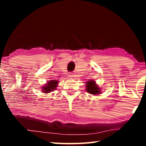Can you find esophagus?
<instances>
[{
    "instance_id": "34e87169",
    "label": "esophagus",
    "mask_w": 146,
    "mask_h": 146,
    "mask_svg": "<svg viewBox=\"0 0 146 146\" xmlns=\"http://www.w3.org/2000/svg\"><path fill=\"white\" fill-rule=\"evenodd\" d=\"M73 76L74 75H73V74H70V75H69V77H70V78H73Z\"/></svg>"
}]
</instances>
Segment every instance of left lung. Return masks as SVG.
Here are the masks:
<instances>
[{
	"label": "left lung",
	"instance_id": "obj_1",
	"mask_svg": "<svg viewBox=\"0 0 146 146\" xmlns=\"http://www.w3.org/2000/svg\"><path fill=\"white\" fill-rule=\"evenodd\" d=\"M86 83V91L88 93L95 95L100 93V88L96 84L95 81L90 80Z\"/></svg>",
	"mask_w": 146,
	"mask_h": 146
}]
</instances>
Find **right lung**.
Here are the masks:
<instances>
[{"mask_svg": "<svg viewBox=\"0 0 146 146\" xmlns=\"http://www.w3.org/2000/svg\"><path fill=\"white\" fill-rule=\"evenodd\" d=\"M58 84V81L56 80H51L50 81H48V83L42 87V91L44 93H50L51 91H53L55 90L57 84Z\"/></svg>", "mask_w": 146, "mask_h": 146, "instance_id": "1", "label": "right lung"}]
</instances>
